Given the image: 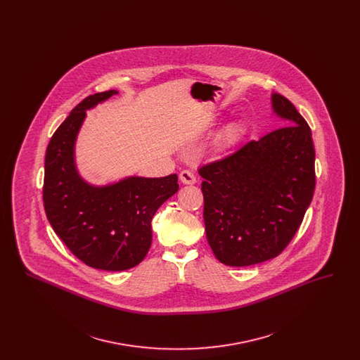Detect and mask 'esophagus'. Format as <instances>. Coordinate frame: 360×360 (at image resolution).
Here are the masks:
<instances>
[{
  "mask_svg": "<svg viewBox=\"0 0 360 360\" xmlns=\"http://www.w3.org/2000/svg\"><path fill=\"white\" fill-rule=\"evenodd\" d=\"M179 179H181V182L185 184V185H194V184L197 182L195 175L193 174V172H190V170L181 172V174H179Z\"/></svg>",
  "mask_w": 360,
  "mask_h": 360,
  "instance_id": "1",
  "label": "esophagus"
}]
</instances>
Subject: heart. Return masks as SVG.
I'll return each mask as SVG.
<instances>
[{
	"label": "heart",
	"mask_w": 360,
	"mask_h": 360,
	"mask_svg": "<svg viewBox=\"0 0 360 360\" xmlns=\"http://www.w3.org/2000/svg\"><path fill=\"white\" fill-rule=\"evenodd\" d=\"M238 135H239L238 127L236 125H231V127H228L224 131L223 135H221V140H223L225 144H232L238 139Z\"/></svg>",
	"instance_id": "heart-1"
}]
</instances>
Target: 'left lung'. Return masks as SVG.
<instances>
[{
	"label": "left lung",
	"mask_w": 360,
	"mask_h": 360,
	"mask_svg": "<svg viewBox=\"0 0 360 360\" xmlns=\"http://www.w3.org/2000/svg\"><path fill=\"white\" fill-rule=\"evenodd\" d=\"M279 129L200 167L204 178L206 239L226 266H251L278 257L298 231L316 185L308 122L273 93Z\"/></svg>",
	"instance_id": "8db88e82"
}]
</instances>
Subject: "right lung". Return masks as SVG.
Listing matches in <instances>:
<instances>
[{
	"label": "right lung",
	"mask_w": 360,
	"mask_h": 360,
	"mask_svg": "<svg viewBox=\"0 0 360 360\" xmlns=\"http://www.w3.org/2000/svg\"><path fill=\"white\" fill-rule=\"evenodd\" d=\"M117 93H96L78 103L52 135L44 162L43 202L52 229L79 260L106 271L132 269L146 257L155 212L179 188L176 174L134 175L105 186L79 175L75 141L86 110Z\"/></svg>",
	"instance_id": "obj_1"
}]
</instances>
